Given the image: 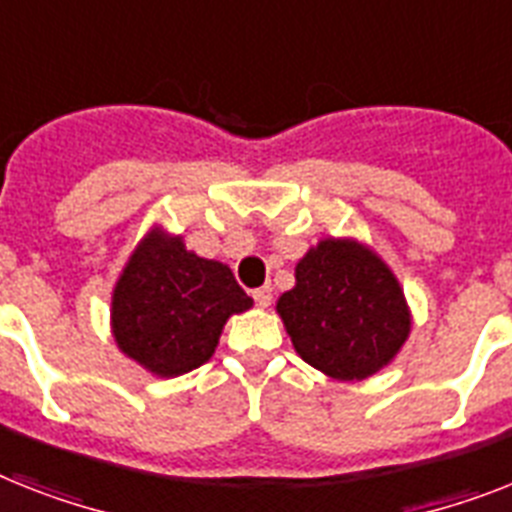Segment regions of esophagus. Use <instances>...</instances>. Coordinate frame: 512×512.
Masks as SVG:
<instances>
[{
    "label": "esophagus",
    "instance_id": "esophagus-1",
    "mask_svg": "<svg viewBox=\"0 0 512 512\" xmlns=\"http://www.w3.org/2000/svg\"><path fill=\"white\" fill-rule=\"evenodd\" d=\"M253 301H256V306H261V308L269 306V303H272V287L264 285V287H259V290H253Z\"/></svg>",
    "mask_w": 512,
    "mask_h": 512
}]
</instances>
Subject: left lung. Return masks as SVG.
Segmentation results:
<instances>
[{
	"label": "left lung",
	"instance_id": "left-lung-1",
	"mask_svg": "<svg viewBox=\"0 0 512 512\" xmlns=\"http://www.w3.org/2000/svg\"><path fill=\"white\" fill-rule=\"evenodd\" d=\"M277 314L295 353L340 382L377 374L411 335V308L398 277L350 238H324L308 248Z\"/></svg>",
	"mask_w": 512,
	"mask_h": 512
}]
</instances>
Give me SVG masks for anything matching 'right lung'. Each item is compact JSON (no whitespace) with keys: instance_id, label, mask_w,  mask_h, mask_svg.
I'll use <instances>...</instances> for the list:
<instances>
[{"instance_id":"right-lung-1","label":"right lung","mask_w":512,"mask_h":512,"mask_svg":"<svg viewBox=\"0 0 512 512\" xmlns=\"http://www.w3.org/2000/svg\"><path fill=\"white\" fill-rule=\"evenodd\" d=\"M253 306L230 266L188 251L162 227L130 253L112 293L117 348L156 377H180L214 356L232 314Z\"/></svg>"}]
</instances>
